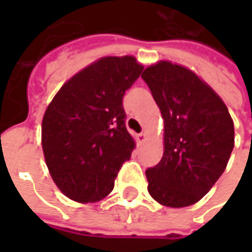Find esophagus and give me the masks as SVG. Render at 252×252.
<instances>
[{
	"label": "esophagus",
	"mask_w": 252,
	"mask_h": 252,
	"mask_svg": "<svg viewBox=\"0 0 252 252\" xmlns=\"http://www.w3.org/2000/svg\"><path fill=\"white\" fill-rule=\"evenodd\" d=\"M146 142V133H139V135H137V143H139V144H143V143Z\"/></svg>",
	"instance_id": "esophagus-1"
}]
</instances>
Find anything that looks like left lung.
I'll return each instance as SVG.
<instances>
[{"label": "left lung", "mask_w": 252, "mask_h": 252, "mask_svg": "<svg viewBox=\"0 0 252 252\" xmlns=\"http://www.w3.org/2000/svg\"><path fill=\"white\" fill-rule=\"evenodd\" d=\"M164 120V151L146 170L148 191L170 208L193 205L227 167L235 143L233 121L222 99L194 72L171 62L142 74Z\"/></svg>", "instance_id": "1"}]
</instances>
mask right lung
<instances>
[{"mask_svg":"<svg viewBox=\"0 0 252 252\" xmlns=\"http://www.w3.org/2000/svg\"><path fill=\"white\" fill-rule=\"evenodd\" d=\"M133 57L101 58L63 85L41 123V146L63 194L94 202L109 194L135 142L126 131L123 97L140 77Z\"/></svg>","mask_w":252,"mask_h":252,"instance_id":"add662e5","label":"right lung"}]
</instances>
